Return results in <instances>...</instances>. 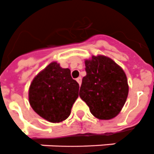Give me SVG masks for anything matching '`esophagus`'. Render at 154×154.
Segmentation results:
<instances>
[{"mask_svg":"<svg viewBox=\"0 0 154 154\" xmlns=\"http://www.w3.org/2000/svg\"><path fill=\"white\" fill-rule=\"evenodd\" d=\"M77 82H78V84L81 85V84H82V77H77Z\"/></svg>","mask_w":154,"mask_h":154,"instance_id":"34e87169","label":"esophagus"}]
</instances>
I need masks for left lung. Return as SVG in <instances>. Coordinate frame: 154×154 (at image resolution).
Wrapping results in <instances>:
<instances>
[{
    "instance_id": "obj_1",
    "label": "left lung",
    "mask_w": 154,
    "mask_h": 154,
    "mask_svg": "<svg viewBox=\"0 0 154 154\" xmlns=\"http://www.w3.org/2000/svg\"><path fill=\"white\" fill-rule=\"evenodd\" d=\"M85 64L86 76L82 79L80 97L94 117L112 119L126 101L129 94L126 75L117 63L105 56H93Z\"/></svg>"
}]
</instances>
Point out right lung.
Instances as JSON below:
<instances>
[{
    "mask_svg": "<svg viewBox=\"0 0 154 154\" xmlns=\"http://www.w3.org/2000/svg\"><path fill=\"white\" fill-rule=\"evenodd\" d=\"M78 91L79 84L72 78L69 69L52 62L32 80L29 101L32 109L42 118L58 123L70 115Z\"/></svg>",
    "mask_w": 154,
    "mask_h": 154,
    "instance_id": "obj_1",
    "label": "right lung"
}]
</instances>
